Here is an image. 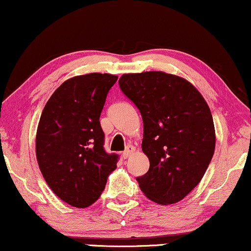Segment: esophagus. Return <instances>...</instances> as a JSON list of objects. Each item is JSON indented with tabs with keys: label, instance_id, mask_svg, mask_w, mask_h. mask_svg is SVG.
Instances as JSON below:
<instances>
[{
	"label": "esophagus",
	"instance_id": "1",
	"mask_svg": "<svg viewBox=\"0 0 251 251\" xmlns=\"http://www.w3.org/2000/svg\"><path fill=\"white\" fill-rule=\"evenodd\" d=\"M134 151H135V148L133 147V146H127V147H126L125 151H123V155H122V156H123L124 158H127V157L131 156V155H132L133 153H134Z\"/></svg>",
	"mask_w": 251,
	"mask_h": 251
}]
</instances>
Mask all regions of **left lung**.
I'll return each instance as SVG.
<instances>
[{
	"label": "left lung",
	"instance_id": "obj_1",
	"mask_svg": "<svg viewBox=\"0 0 251 251\" xmlns=\"http://www.w3.org/2000/svg\"><path fill=\"white\" fill-rule=\"evenodd\" d=\"M119 87L144 122L141 147L149 169L136 178L141 191L161 205L180 201L201 182L214 154L210 107L189 81L163 72L124 74Z\"/></svg>",
	"mask_w": 251,
	"mask_h": 251
}]
</instances>
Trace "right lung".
Here are the masks:
<instances>
[{
	"label": "right lung",
	"mask_w": 251,
	"mask_h": 251,
	"mask_svg": "<svg viewBox=\"0 0 251 251\" xmlns=\"http://www.w3.org/2000/svg\"><path fill=\"white\" fill-rule=\"evenodd\" d=\"M118 76L100 73L65 81L50 97L40 116L36 155L46 183L74 207L94 204L117 168L118 155L104 149L100 117Z\"/></svg>",
	"instance_id": "1"
}]
</instances>
